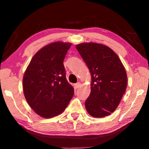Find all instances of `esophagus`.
<instances>
[{"mask_svg":"<svg viewBox=\"0 0 149 149\" xmlns=\"http://www.w3.org/2000/svg\"><path fill=\"white\" fill-rule=\"evenodd\" d=\"M81 83L80 82H78V83H77L76 84H75V86H76L77 88H79V87H81Z\"/></svg>","mask_w":149,"mask_h":149,"instance_id":"1","label":"esophagus"}]
</instances>
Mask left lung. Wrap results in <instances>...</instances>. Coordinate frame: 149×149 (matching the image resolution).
Segmentation results:
<instances>
[{"label":"left lung","mask_w":149,"mask_h":149,"mask_svg":"<svg viewBox=\"0 0 149 149\" xmlns=\"http://www.w3.org/2000/svg\"><path fill=\"white\" fill-rule=\"evenodd\" d=\"M76 48L91 73V93L85 102L87 111L95 118L110 115L119 106L127 87L121 61L104 45L83 42Z\"/></svg>","instance_id":"8db88e82"}]
</instances>
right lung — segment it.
Masks as SVG:
<instances>
[{"mask_svg": "<svg viewBox=\"0 0 149 149\" xmlns=\"http://www.w3.org/2000/svg\"><path fill=\"white\" fill-rule=\"evenodd\" d=\"M71 45L70 42L57 41L43 47L36 53L25 71L24 96L40 117L48 119L60 115L74 95L63 64Z\"/></svg>", "mask_w": 149, "mask_h": 149, "instance_id": "1", "label": "right lung"}]
</instances>
